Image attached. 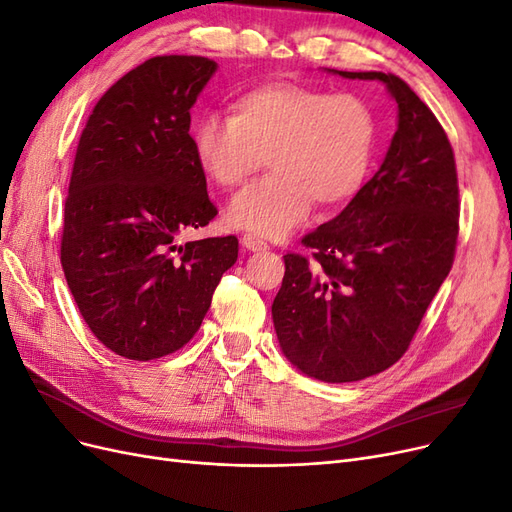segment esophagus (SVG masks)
Returning a JSON list of instances; mask_svg holds the SVG:
<instances>
[{
	"instance_id": "34e87169",
	"label": "esophagus",
	"mask_w": 512,
	"mask_h": 512,
	"mask_svg": "<svg viewBox=\"0 0 512 512\" xmlns=\"http://www.w3.org/2000/svg\"><path fill=\"white\" fill-rule=\"evenodd\" d=\"M241 243H243V247H247V250H252V252L267 250V243L262 241V239H258V237H254V235H243Z\"/></svg>"
}]
</instances>
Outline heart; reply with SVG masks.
Instances as JSON below:
<instances>
[{"instance_id":"b5f03b06","label":"heart","mask_w":512,"mask_h":512,"mask_svg":"<svg viewBox=\"0 0 512 512\" xmlns=\"http://www.w3.org/2000/svg\"><path fill=\"white\" fill-rule=\"evenodd\" d=\"M376 115L354 94L275 83L241 96L232 115L203 113L192 149L203 173L235 188L267 164L273 173L247 185L226 220L262 237H282L314 207L339 205L361 190L376 151Z\"/></svg>"}]
</instances>
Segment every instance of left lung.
Instances as JSON below:
<instances>
[{
  "label": "left lung",
  "instance_id": "left-lung-1",
  "mask_svg": "<svg viewBox=\"0 0 512 512\" xmlns=\"http://www.w3.org/2000/svg\"><path fill=\"white\" fill-rule=\"evenodd\" d=\"M382 81L399 123L378 173L331 222L286 254L273 324L286 359L322 382L363 380L406 354L455 260L459 185L451 141L431 108L395 74Z\"/></svg>",
  "mask_w": 512,
  "mask_h": 512
}]
</instances>
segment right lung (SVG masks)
Returning <instances> with one entry per match:
<instances>
[{
  "mask_svg": "<svg viewBox=\"0 0 512 512\" xmlns=\"http://www.w3.org/2000/svg\"><path fill=\"white\" fill-rule=\"evenodd\" d=\"M213 59L160 55L91 111L72 164L61 267L87 327L132 361L183 348L203 324L237 237L181 243L218 209L190 138V108Z\"/></svg>",
  "mask_w": 512,
  "mask_h": 512,
  "instance_id": "1",
  "label": "right lung"
}]
</instances>
